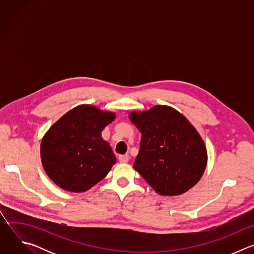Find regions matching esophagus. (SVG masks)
Returning a JSON list of instances; mask_svg holds the SVG:
<instances>
[{
    "label": "esophagus",
    "instance_id": "34e87169",
    "mask_svg": "<svg viewBox=\"0 0 254 254\" xmlns=\"http://www.w3.org/2000/svg\"><path fill=\"white\" fill-rule=\"evenodd\" d=\"M119 160L121 163H127L129 160V156L128 155H122L119 157Z\"/></svg>",
    "mask_w": 254,
    "mask_h": 254
}]
</instances>
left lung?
I'll return each instance as SVG.
<instances>
[{
  "label": "left lung",
  "instance_id": "left-lung-1",
  "mask_svg": "<svg viewBox=\"0 0 254 254\" xmlns=\"http://www.w3.org/2000/svg\"><path fill=\"white\" fill-rule=\"evenodd\" d=\"M128 118L141 133L133 168L158 194L181 195L199 182L207 166V150L182 114L156 105L146 112H131Z\"/></svg>",
  "mask_w": 254,
  "mask_h": 254
}]
</instances>
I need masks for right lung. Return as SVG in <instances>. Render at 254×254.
<instances>
[{
  "label": "right lung",
  "mask_w": 254,
  "mask_h": 254,
  "mask_svg": "<svg viewBox=\"0 0 254 254\" xmlns=\"http://www.w3.org/2000/svg\"><path fill=\"white\" fill-rule=\"evenodd\" d=\"M115 119V113L81 104L48 129L41 140V162L57 186L68 192L81 193L108 174L117 158L101 131Z\"/></svg>",
  "instance_id": "1"
}]
</instances>
